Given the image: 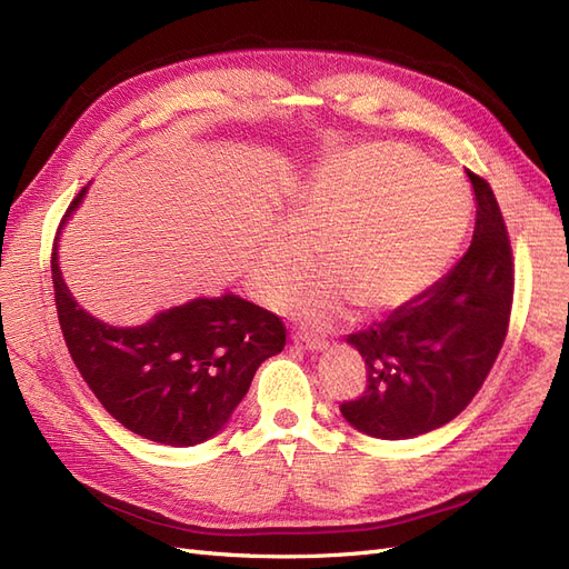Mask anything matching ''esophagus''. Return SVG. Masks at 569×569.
Here are the masks:
<instances>
[{"mask_svg": "<svg viewBox=\"0 0 569 569\" xmlns=\"http://www.w3.org/2000/svg\"><path fill=\"white\" fill-rule=\"evenodd\" d=\"M291 341L299 343L301 349L311 351V353H320V351H325V349H327V341H322V339H313V337H301V335H295V337H291Z\"/></svg>", "mask_w": 569, "mask_h": 569, "instance_id": "1", "label": "esophagus"}]
</instances>
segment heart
Masks as SVG:
<instances>
[{"label": "heart", "instance_id": "1", "mask_svg": "<svg viewBox=\"0 0 569 569\" xmlns=\"http://www.w3.org/2000/svg\"><path fill=\"white\" fill-rule=\"evenodd\" d=\"M470 220V189L393 142H363L327 157L291 201L284 222L261 239L251 287L268 306L295 301L299 320L325 327L351 303L387 316L416 301L449 266Z\"/></svg>", "mask_w": 569, "mask_h": 569}]
</instances>
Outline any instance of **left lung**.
Wrapping results in <instances>:
<instances>
[{"label":"left lung","mask_w":569,"mask_h":569,"mask_svg":"<svg viewBox=\"0 0 569 569\" xmlns=\"http://www.w3.org/2000/svg\"><path fill=\"white\" fill-rule=\"evenodd\" d=\"M477 220L460 261L385 322L347 337L368 387L341 416L375 439H412L451 422L485 385L512 306V251L487 180L470 173Z\"/></svg>","instance_id":"left-lung-1"}]
</instances>
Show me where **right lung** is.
<instances>
[{
    "label": "right lung",
    "instance_id": "obj_1",
    "mask_svg": "<svg viewBox=\"0 0 569 569\" xmlns=\"http://www.w3.org/2000/svg\"><path fill=\"white\" fill-rule=\"evenodd\" d=\"M88 187L68 206L73 216ZM59 228V232H61ZM59 325L82 380L130 432L163 446L216 437L258 366L284 349L282 320L237 295L192 299L134 327H113L76 301L51 251Z\"/></svg>",
    "mask_w": 569,
    "mask_h": 569
}]
</instances>
